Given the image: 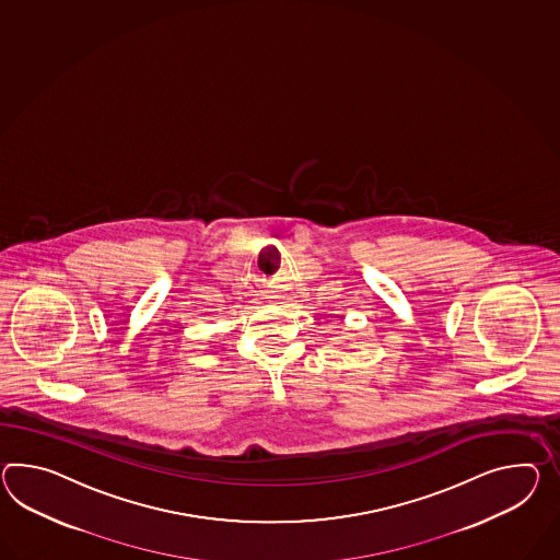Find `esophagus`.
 <instances>
[{
    "label": "esophagus",
    "mask_w": 560,
    "mask_h": 560,
    "mask_svg": "<svg viewBox=\"0 0 560 560\" xmlns=\"http://www.w3.org/2000/svg\"><path fill=\"white\" fill-rule=\"evenodd\" d=\"M265 298H267L269 301H277L279 298H281V295H279L277 291H265Z\"/></svg>",
    "instance_id": "1"
}]
</instances>
